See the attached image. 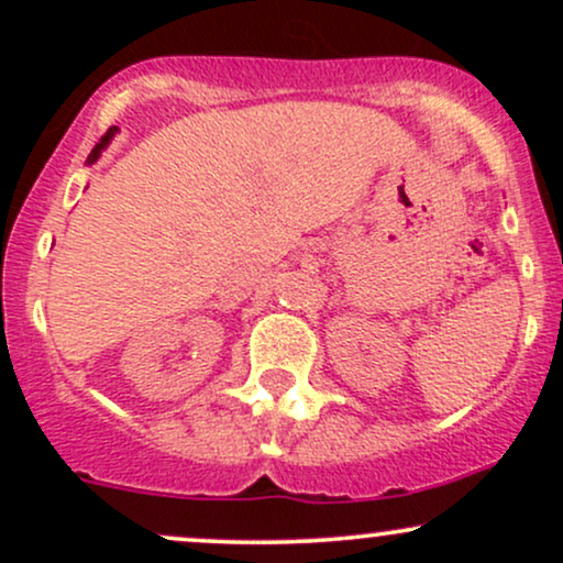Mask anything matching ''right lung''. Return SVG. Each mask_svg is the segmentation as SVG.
Wrapping results in <instances>:
<instances>
[{"mask_svg": "<svg viewBox=\"0 0 563 563\" xmlns=\"http://www.w3.org/2000/svg\"><path fill=\"white\" fill-rule=\"evenodd\" d=\"M115 132H119V129H115V126H111V129H108V132H106V134H102V140H100V142H97V145L92 147V153H89L87 164H95V161H97V158H100V153H102V151H106V145H108V142H111V140H113V134H115Z\"/></svg>", "mask_w": 563, "mask_h": 563, "instance_id": "add662e5", "label": "right lung"}]
</instances>
